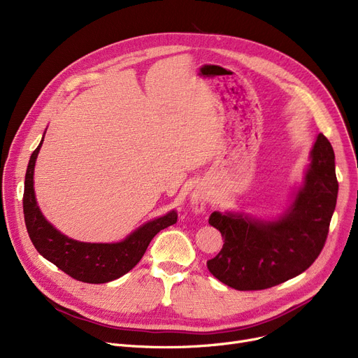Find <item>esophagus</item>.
Listing matches in <instances>:
<instances>
[{"label": "esophagus", "instance_id": "1", "mask_svg": "<svg viewBox=\"0 0 358 358\" xmlns=\"http://www.w3.org/2000/svg\"><path fill=\"white\" fill-rule=\"evenodd\" d=\"M209 201V192L204 189V187H196V190L190 196L192 209L194 213H203L206 206Z\"/></svg>", "mask_w": 358, "mask_h": 358}]
</instances>
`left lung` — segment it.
Returning a JSON list of instances; mask_svg holds the SVG:
<instances>
[{"label":"left lung","mask_w":358,"mask_h":358,"mask_svg":"<svg viewBox=\"0 0 358 358\" xmlns=\"http://www.w3.org/2000/svg\"><path fill=\"white\" fill-rule=\"evenodd\" d=\"M336 196L335 154L329 141L319 134L303 180L283 215L275 219L243 212L210 215L209 223L224 243L208 261L209 271L236 290L268 289L302 274L325 245Z\"/></svg>","instance_id":"8db88e82"}]
</instances>
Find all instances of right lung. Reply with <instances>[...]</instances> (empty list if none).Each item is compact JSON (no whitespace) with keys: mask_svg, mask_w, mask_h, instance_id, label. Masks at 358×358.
<instances>
[{"mask_svg":"<svg viewBox=\"0 0 358 358\" xmlns=\"http://www.w3.org/2000/svg\"><path fill=\"white\" fill-rule=\"evenodd\" d=\"M43 139L45 135L30 157L23 196L24 222L34 248L59 270L84 283H107L129 273L141 261L152 238L177 222V212L171 210L143 223L120 242L96 243L68 238L46 220L34 194V165Z\"/></svg>","mask_w":358,"mask_h":358,"instance_id":"1","label":"right lung"}]
</instances>
